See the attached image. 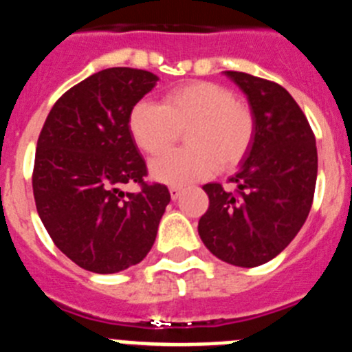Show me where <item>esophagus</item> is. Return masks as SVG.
Segmentation results:
<instances>
[{
  "label": "esophagus",
  "mask_w": 352,
  "mask_h": 352,
  "mask_svg": "<svg viewBox=\"0 0 352 352\" xmlns=\"http://www.w3.org/2000/svg\"><path fill=\"white\" fill-rule=\"evenodd\" d=\"M180 193H182V188H179V186H172L170 188V197H172V200H177L180 197Z\"/></svg>",
  "instance_id": "obj_1"
}]
</instances>
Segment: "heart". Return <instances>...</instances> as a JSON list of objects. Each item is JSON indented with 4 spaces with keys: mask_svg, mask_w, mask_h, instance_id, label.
Instances as JSON below:
<instances>
[{
    "mask_svg": "<svg viewBox=\"0 0 352 352\" xmlns=\"http://www.w3.org/2000/svg\"><path fill=\"white\" fill-rule=\"evenodd\" d=\"M129 133L146 155L172 148L184 133L182 151L151 164L157 182L182 186L232 170L248 154L255 136L252 109L232 91L210 81H188L168 90L161 104L142 100L131 109Z\"/></svg>",
    "mask_w": 352,
    "mask_h": 352,
    "instance_id": "b5f03b06",
    "label": "heart"
}]
</instances>
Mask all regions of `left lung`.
<instances>
[{"label":"left lung","instance_id":"obj_1","mask_svg":"<svg viewBox=\"0 0 352 352\" xmlns=\"http://www.w3.org/2000/svg\"><path fill=\"white\" fill-rule=\"evenodd\" d=\"M225 74L248 97L255 136L230 179L234 191L204 186L209 209L198 234L223 262L255 267L282 253L307 221L317 180L316 136L285 88L246 72Z\"/></svg>","mask_w":352,"mask_h":352}]
</instances>
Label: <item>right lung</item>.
<instances>
[{"label": "right lung", "instance_id": "1", "mask_svg": "<svg viewBox=\"0 0 352 352\" xmlns=\"http://www.w3.org/2000/svg\"><path fill=\"white\" fill-rule=\"evenodd\" d=\"M155 83V74L129 67L91 74L54 102L36 142V212L58 250L91 273L142 262L170 204L166 186L145 182L129 133L131 109ZM127 182L138 194L121 191Z\"/></svg>", "mask_w": 352, "mask_h": 352}]
</instances>
